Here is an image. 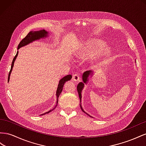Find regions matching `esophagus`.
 Here are the masks:
<instances>
[{
  "label": "esophagus",
  "mask_w": 146,
  "mask_h": 146,
  "mask_svg": "<svg viewBox=\"0 0 146 146\" xmlns=\"http://www.w3.org/2000/svg\"><path fill=\"white\" fill-rule=\"evenodd\" d=\"M73 80L74 81L78 82V81L80 80L81 78H80V76L78 74H73Z\"/></svg>",
  "instance_id": "1"
}]
</instances>
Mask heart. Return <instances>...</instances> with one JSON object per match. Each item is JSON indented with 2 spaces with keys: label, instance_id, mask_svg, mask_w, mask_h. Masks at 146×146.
I'll return each mask as SVG.
<instances>
[{
  "label": "heart",
  "instance_id": "1",
  "mask_svg": "<svg viewBox=\"0 0 146 146\" xmlns=\"http://www.w3.org/2000/svg\"><path fill=\"white\" fill-rule=\"evenodd\" d=\"M104 41L98 39L90 40L84 43L80 52V57L82 59L91 58L90 65L94 67L98 65L110 56V49L104 47Z\"/></svg>",
  "mask_w": 146,
  "mask_h": 146
}]
</instances>
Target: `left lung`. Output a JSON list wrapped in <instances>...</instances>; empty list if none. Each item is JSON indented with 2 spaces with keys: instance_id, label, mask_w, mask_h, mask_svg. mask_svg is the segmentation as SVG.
<instances>
[{
  "instance_id": "1",
  "label": "left lung",
  "mask_w": 146,
  "mask_h": 146,
  "mask_svg": "<svg viewBox=\"0 0 146 146\" xmlns=\"http://www.w3.org/2000/svg\"><path fill=\"white\" fill-rule=\"evenodd\" d=\"M94 72H93V71H91V70L86 71V72H85L82 74V82H81L79 83V84L77 86V90H78V94H79V97H80V103L81 102V98H82L81 93H82V91L83 89H84V85L87 84V83H88L89 78H90V77H92L94 75ZM80 107L81 108V110L82 111V112H84L85 114L89 115L90 117H93L84 111L83 108H82L81 103L80 104Z\"/></svg>"
}]
</instances>
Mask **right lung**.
Instances as JSON below:
<instances>
[{"mask_svg":"<svg viewBox=\"0 0 146 146\" xmlns=\"http://www.w3.org/2000/svg\"><path fill=\"white\" fill-rule=\"evenodd\" d=\"M49 32H47L46 31H45L44 29H42V30H39V31H31L29 34L27 35V36L25 37L24 38H23L21 42L19 43V44H18V50L19 49L21 48H22L24 46H26L29 44H30L31 43H32L33 41H35L36 40H39L41 38H46V37H48L49 36ZM18 55V51L16 52V54L15 56L14 59L12 61V64H11V70L9 72V74H8V82H9L10 81V74L12 72V70H13V66H14V64L15 62L16 59V57H17ZM72 76L71 74H68V75H66L65 77L62 78L61 80L59 81V84H58V87L57 88V90H56V98H57V100H56V105L54 106V108H52V110L48 111V112H46L43 114H40V115H44L46 114H48L49 112H51L53 110H54L55 108H56V106H57V103H58V98H59V95H60L62 89H63V87L64 86V84L68 81H70L71 79H72Z\"/></svg>","mask_w":146,"mask_h":146,"instance_id":"1","label":"right lung"}]
</instances>
